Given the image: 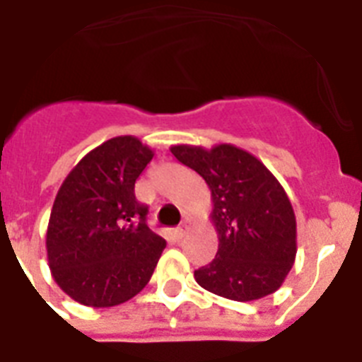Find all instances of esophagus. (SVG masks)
Instances as JSON below:
<instances>
[{
	"label": "esophagus",
	"instance_id": "obj_1",
	"mask_svg": "<svg viewBox=\"0 0 362 362\" xmlns=\"http://www.w3.org/2000/svg\"><path fill=\"white\" fill-rule=\"evenodd\" d=\"M184 235H186V228H184V226L175 228V238L176 239H182V238H184Z\"/></svg>",
	"mask_w": 362,
	"mask_h": 362
}]
</instances>
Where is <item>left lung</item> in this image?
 Returning a JSON list of instances; mask_svg holds the SVG:
<instances>
[{
    "mask_svg": "<svg viewBox=\"0 0 362 362\" xmlns=\"http://www.w3.org/2000/svg\"><path fill=\"white\" fill-rule=\"evenodd\" d=\"M171 153L204 178L214 200L218 250L211 263L195 270L197 284L235 302L278 291L296 257V218L274 175L228 144L209 151L175 145Z\"/></svg>",
    "mask_w": 362,
    "mask_h": 362,
    "instance_id": "obj_1",
    "label": "left lung"
}]
</instances>
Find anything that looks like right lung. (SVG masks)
I'll use <instances>...</instances> for the list:
<instances>
[{"label": "right lung", "instance_id": "1", "mask_svg": "<svg viewBox=\"0 0 362 362\" xmlns=\"http://www.w3.org/2000/svg\"><path fill=\"white\" fill-rule=\"evenodd\" d=\"M153 156L134 136H117L90 151L62 182L45 247L54 281L75 302L119 305L153 276L165 239L147 226L148 206L134 195Z\"/></svg>", "mask_w": 362, "mask_h": 362}]
</instances>
